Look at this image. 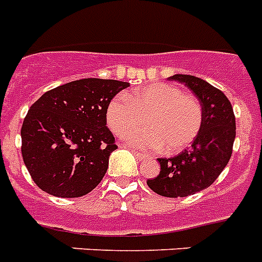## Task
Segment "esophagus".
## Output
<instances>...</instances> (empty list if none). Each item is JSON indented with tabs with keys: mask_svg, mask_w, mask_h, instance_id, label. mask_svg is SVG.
<instances>
[{
	"mask_svg": "<svg viewBox=\"0 0 262 262\" xmlns=\"http://www.w3.org/2000/svg\"><path fill=\"white\" fill-rule=\"evenodd\" d=\"M133 155H135L137 160H145L146 159V155H144L141 152H137V150H133Z\"/></svg>",
	"mask_w": 262,
	"mask_h": 262,
	"instance_id": "34e87169",
	"label": "esophagus"
}]
</instances>
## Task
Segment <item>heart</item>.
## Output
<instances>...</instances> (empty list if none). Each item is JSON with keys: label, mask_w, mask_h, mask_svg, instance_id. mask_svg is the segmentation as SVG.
<instances>
[{"label": "heart", "mask_w": 262, "mask_h": 262, "mask_svg": "<svg viewBox=\"0 0 262 262\" xmlns=\"http://www.w3.org/2000/svg\"><path fill=\"white\" fill-rule=\"evenodd\" d=\"M106 122L117 136L146 123L149 129L132 132L126 142L135 148L178 153L198 137L203 122L201 102L169 83H150L127 95H116L106 107Z\"/></svg>", "instance_id": "obj_1"}]
</instances>
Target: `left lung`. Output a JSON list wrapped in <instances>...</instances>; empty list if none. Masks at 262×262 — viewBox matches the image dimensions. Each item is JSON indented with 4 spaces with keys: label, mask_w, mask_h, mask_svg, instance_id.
Segmentation results:
<instances>
[{
    "label": "left lung",
    "mask_w": 262,
    "mask_h": 262,
    "mask_svg": "<svg viewBox=\"0 0 262 262\" xmlns=\"http://www.w3.org/2000/svg\"><path fill=\"white\" fill-rule=\"evenodd\" d=\"M171 80L184 83L201 102L203 122L198 137L178 156L161 157L160 173L146 180L152 191L168 198H183L205 190L225 169L233 152L235 117L227 97L193 75L176 74Z\"/></svg>",
    "instance_id": "8db88e82"
}]
</instances>
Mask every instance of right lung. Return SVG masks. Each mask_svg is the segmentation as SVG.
Here are the masks:
<instances>
[{
    "label": "right lung",
    "instance_id": "obj_1",
    "mask_svg": "<svg viewBox=\"0 0 262 262\" xmlns=\"http://www.w3.org/2000/svg\"><path fill=\"white\" fill-rule=\"evenodd\" d=\"M127 86L86 78L47 91L31 106L21 127V153L39 188L78 198L101 183L117 149L106 126V107Z\"/></svg>",
    "mask_w": 262,
    "mask_h": 262
}]
</instances>
